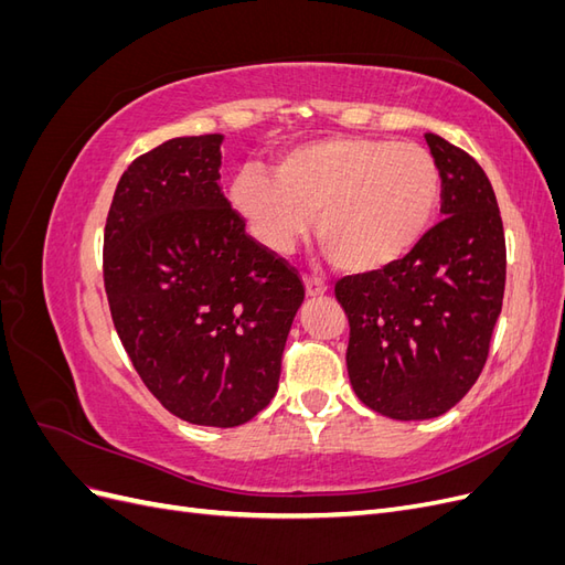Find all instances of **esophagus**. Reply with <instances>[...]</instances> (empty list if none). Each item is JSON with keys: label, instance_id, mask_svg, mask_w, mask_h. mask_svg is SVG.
Wrapping results in <instances>:
<instances>
[{"label": "esophagus", "instance_id": "obj_1", "mask_svg": "<svg viewBox=\"0 0 565 565\" xmlns=\"http://www.w3.org/2000/svg\"><path fill=\"white\" fill-rule=\"evenodd\" d=\"M303 285H306V295H309L311 299H318V297H322L324 292H328V282L324 280H320V278H306L303 280Z\"/></svg>", "mask_w": 565, "mask_h": 565}]
</instances>
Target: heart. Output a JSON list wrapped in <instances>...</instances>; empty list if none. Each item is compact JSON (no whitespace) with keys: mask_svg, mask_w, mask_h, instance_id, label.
Returning a JSON list of instances; mask_svg holds the SVG:
<instances>
[{"mask_svg":"<svg viewBox=\"0 0 565 565\" xmlns=\"http://www.w3.org/2000/svg\"><path fill=\"white\" fill-rule=\"evenodd\" d=\"M443 191L436 158L417 143L332 136L287 150L276 177L245 167L231 202L266 249L287 254L311 224L330 259L351 273L401 262L429 231Z\"/></svg>","mask_w":565,"mask_h":565,"instance_id":"1","label":"heart"}]
</instances>
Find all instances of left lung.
Listing matches in <instances>:
<instances>
[{"label": "left lung", "instance_id": "obj_1", "mask_svg": "<svg viewBox=\"0 0 565 565\" xmlns=\"http://www.w3.org/2000/svg\"><path fill=\"white\" fill-rule=\"evenodd\" d=\"M446 216L380 270L341 278L349 380L370 409L413 422L448 413L476 384L502 313L507 245L492 185L469 152L426 134Z\"/></svg>", "mask_w": 565, "mask_h": 565}]
</instances>
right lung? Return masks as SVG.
Segmentation results:
<instances>
[{"instance_id":"obj_1","label":"right lung","mask_w":565,"mask_h":565,"mask_svg":"<svg viewBox=\"0 0 565 565\" xmlns=\"http://www.w3.org/2000/svg\"><path fill=\"white\" fill-rule=\"evenodd\" d=\"M221 141L181 136L127 167L106 221L104 282L152 396L183 422L231 429L276 396L303 282L245 233L218 185Z\"/></svg>"}]
</instances>
